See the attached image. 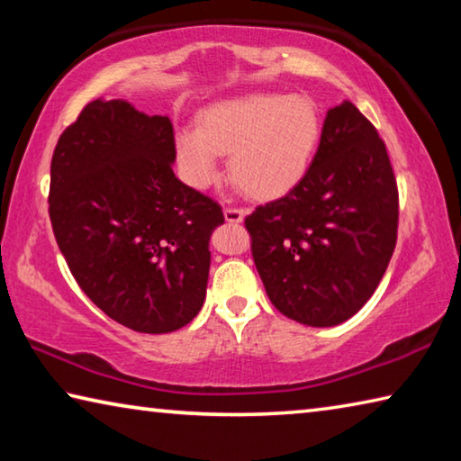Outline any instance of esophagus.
Listing matches in <instances>:
<instances>
[{
  "instance_id": "obj_1",
  "label": "esophagus",
  "mask_w": 461,
  "mask_h": 461,
  "mask_svg": "<svg viewBox=\"0 0 461 461\" xmlns=\"http://www.w3.org/2000/svg\"><path fill=\"white\" fill-rule=\"evenodd\" d=\"M223 217H225V221H228V223H240V221H244L246 212H244V209H238V207H225Z\"/></svg>"
}]
</instances>
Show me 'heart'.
Here are the masks:
<instances>
[{
    "label": "heart",
    "mask_w": 461,
    "mask_h": 461,
    "mask_svg": "<svg viewBox=\"0 0 461 461\" xmlns=\"http://www.w3.org/2000/svg\"><path fill=\"white\" fill-rule=\"evenodd\" d=\"M321 113L305 95L252 93L209 105L199 130L175 136L186 183L207 189L220 178V154H230V176L249 197L276 199L301 181L315 158Z\"/></svg>",
    "instance_id": "heart-1"
}]
</instances>
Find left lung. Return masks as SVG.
<instances>
[{"label": "left lung", "mask_w": 461, "mask_h": 461, "mask_svg": "<svg viewBox=\"0 0 461 461\" xmlns=\"http://www.w3.org/2000/svg\"><path fill=\"white\" fill-rule=\"evenodd\" d=\"M396 228L386 146L349 101L327 112L305 176L246 217L272 305L311 327L339 325L366 305L393 258Z\"/></svg>", "instance_id": "left-lung-1"}]
</instances>
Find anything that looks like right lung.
<instances>
[{
    "label": "right lung",
    "mask_w": 461,
    "mask_h": 461,
    "mask_svg": "<svg viewBox=\"0 0 461 461\" xmlns=\"http://www.w3.org/2000/svg\"><path fill=\"white\" fill-rule=\"evenodd\" d=\"M175 130L123 99L83 107L54 148L49 213L83 293L140 333L191 323L207 291L213 199L178 181Z\"/></svg>",
    "instance_id": "obj_1"
}]
</instances>
